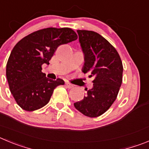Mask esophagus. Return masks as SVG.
<instances>
[{"instance_id":"34e87169","label":"esophagus","mask_w":149,"mask_h":149,"mask_svg":"<svg viewBox=\"0 0 149 149\" xmlns=\"http://www.w3.org/2000/svg\"><path fill=\"white\" fill-rule=\"evenodd\" d=\"M65 85H66V86H67L69 88H72L74 87V85H72V84H70V83H69V82H65Z\"/></svg>"}]
</instances>
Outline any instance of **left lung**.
I'll return each instance as SVG.
<instances>
[{"label":"left lung","instance_id":"8db88e82","mask_svg":"<svg viewBox=\"0 0 149 149\" xmlns=\"http://www.w3.org/2000/svg\"><path fill=\"white\" fill-rule=\"evenodd\" d=\"M84 64L82 72L94 77L93 87L80 101L74 103L79 111L89 117L106 112L116 100L123 80V63L114 46L97 32L77 30Z\"/></svg>","mask_w":149,"mask_h":149}]
</instances>
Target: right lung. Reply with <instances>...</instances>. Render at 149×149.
<instances>
[{
	"mask_svg": "<svg viewBox=\"0 0 149 149\" xmlns=\"http://www.w3.org/2000/svg\"><path fill=\"white\" fill-rule=\"evenodd\" d=\"M70 28H46L29 34L13 48L6 63V78L12 94L20 108L32 111L46 106L54 89L64 81L51 80L41 72L62 44L77 40Z\"/></svg>",
	"mask_w": 149,
	"mask_h": 149,
	"instance_id": "1",
	"label": "right lung"
}]
</instances>
